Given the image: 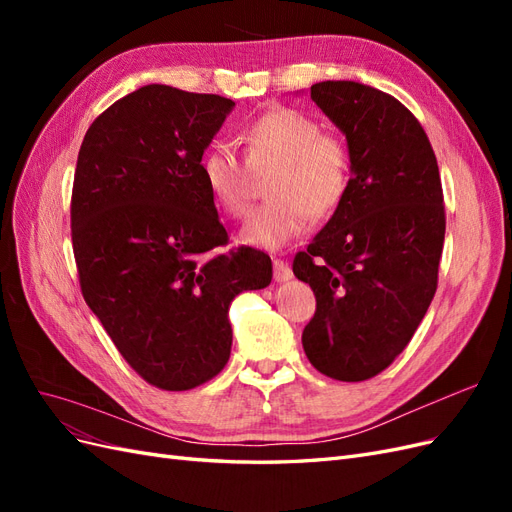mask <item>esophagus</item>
I'll return each mask as SVG.
<instances>
[{"label": "esophagus", "instance_id": "obj_1", "mask_svg": "<svg viewBox=\"0 0 512 512\" xmlns=\"http://www.w3.org/2000/svg\"><path fill=\"white\" fill-rule=\"evenodd\" d=\"M273 277H275V282L292 280V269L288 267V262H284L282 258H275L273 260Z\"/></svg>", "mask_w": 512, "mask_h": 512}]
</instances>
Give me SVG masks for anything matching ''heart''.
<instances>
[{
    "label": "heart",
    "mask_w": 512,
    "mask_h": 512,
    "mask_svg": "<svg viewBox=\"0 0 512 512\" xmlns=\"http://www.w3.org/2000/svg\"><path fill=\"white\" fill-rule=\"evenodd\" d=\"M245 160L228 143L211 145L200 173L222 213L243 218L254 203V175H267L271 203L256 209L241 228V243L282 250L307 230L312 215L327 218L350 190V149L320 121L297 108L262 113L241 134Z\"/></svg>",
    "instance_id": "1"
}]
</instances>
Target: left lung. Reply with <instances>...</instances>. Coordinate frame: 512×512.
<instances>
[{
    "label": "left lung",
    "instance_id": "1",
    "mask_svg": "<svg viewBox=\"0 0 512 512\" xmlns=\"http://www.w3.org/2000/svg\"><path fill=\"white\" fill-rule=\"evenodd\" d=\"M346 134L350 190L292 271L316 294L303 350L342 382L378 376L408 346L438 288L444 196L429 138L408 108L354 81L312 85Z\"/></svg>",
    "mask_w": 512,
    "mask_h": 512
}]
</instances>
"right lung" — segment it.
I'll return each mask as SVG.
<instances>
[{
  "label": "right lung",
  "instance_id": "right-lung-1",
  "mask_svg": "<svg viewBox=\"0 0 512 512\" xmlns=\"http://www.w3.org/2000/svg\"><path fill=\"white\" fill-rule=\"evenodd\" d=\"M235 102L168 85L132 91L91 123L70 222L81 290L149 384L188 391L228 363V307L271 284V258L220 252L228 232L200 160Z\"/></svg>",
  "mask_w": 512,
  "mask_h": 512
}]
</instances>
